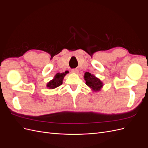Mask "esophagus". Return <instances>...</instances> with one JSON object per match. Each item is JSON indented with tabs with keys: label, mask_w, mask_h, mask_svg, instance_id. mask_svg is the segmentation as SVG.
<instances>
[{
	"label": "esophagus",
	"mask_w": 148,
	"mask_h": 148,
	"mask_svg": "<svg viewBox=\"0 0 148 148\" xmlns=\"http://www.w3.org/2000/svg\"><path fill=\"white\" fill-rule=\"evenodd\" d=\"M71 72L73 73H77L78 72V70L77 69H72L71 70Z\"/></svg>",
	"instance_id": "obj_1"
}]
</instances>
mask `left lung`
Listing matches in <instances>:
<instances>
[{
    "instance_id": "8db88e82",
    "label": "left lung",
    "mask_w": 148,
    "mask_h": 148,
    "mask_svg": "<svg viewBox=\"0 0 148 148\" xmlns=\"http://www.w3.org/2000/svg\"><path fill=\"white\" fill-rule=\"evenodd\" d=\"M84 78L86 81V84L95 92L101 91V89L104 86L103 83L101 81L100 79L97 78L95 75L89 72H86L84 73Z\"/></svg>"
}]
</instances>
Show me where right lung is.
<instances>
[{"instance_id":"right-lung-1","label":"right lung","mask_w":148,"mask_h":148,"mask_svg":"<svg viewBox=\"0 0 148 148\" xmlns=\"http://www.w3.org/2000/svg\"><path fill=\"white\" fill-rule=\"evenodd\" d=\"M69 73V71H65L64 73H57L53 78L51 80L50 82H48L47 84V88L49 89H55L57 87L60 86V85L63 83V79L65 77V76Z\"/></svg>"}]
</instances>
